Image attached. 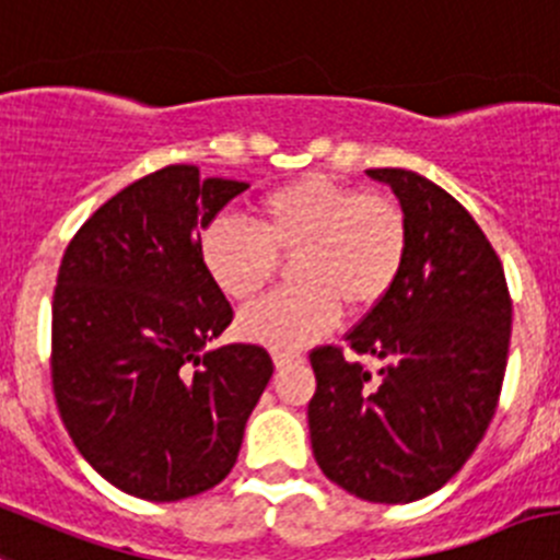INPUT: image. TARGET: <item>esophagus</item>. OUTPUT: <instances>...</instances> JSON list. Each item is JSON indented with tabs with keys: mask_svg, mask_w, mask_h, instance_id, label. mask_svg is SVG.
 Returning a JSON list of instances; mask_svg holds the SVG:
<instances>
[{
	"mask_svg": "<svg viewBox=\"0 0 560 560\" xmlns=\"http://www.w3.org/2000/svg\"><path fill=\"white\" fill-rule=\"evenodd\" d=\"M292 361H298V355H292V352H284V350H273V363H276V369L290 366Z\"/></svg>",
	"mask_w": 560,
	"mask_h": 560,
	"instance_id": "34e87169",
	"label": "esophagus"
}]
</instances>
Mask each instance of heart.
Instances as JSON below:
<instances>
[{
  "instance_id": "heart-1",
  "label": "heart",
  "mask_w": 560,
  "mask_h": 560,
  "mask_svg": "<svg viewBox=\"0 0 560 560\" xmlns=\"http://www.w3.org/2000/svg\"><path fill=\"white\" fill-rule=\"evenodd\" d=\"M292 252L290 276L301 284L241 314V334L273 350H298L328 330L339 303L363 312L383 301L405 262V213L385 194L306 175L265 194L252 224L226 219L202 241L205 268L235 301L257 298L273 279L276 254Z\"/></svg>"
}]
</instances>
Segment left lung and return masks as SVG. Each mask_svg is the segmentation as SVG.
<instances>
[{"label": "left lung", "mask_w": 560, "mask_h": 560, "mask_svg": "<svg viewBox=\"0 0 560 560\" xmlns=\"http://www.w3.org/2000/svg\"><path fill=\"white\" fill-rule=\"evenodd\" d=\"M366 175L399 199L407 252L345 341L383 363L372 372L341 347H314L308 435L319 470L341 490L410 503L468 463L495 416L512 298L495 248L452 194L407 170Z\"/></svg>", "instance_id": "left-lung-1"}]
</instances>
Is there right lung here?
Segmentation results:
<instances>
[{
	"label": "right lung",
	"instance_id": "obj_1",
	"mask_svg": "<svg viewBox=\"0 0 560 560\" xmlns=\"http://www.w3.org/2000/svg\"><path fill=\"white\" fill-rule=\"evenodd\" d=\"M248 183L164 166L108 199L65 248L51 303V385L81 457L117 490L166 503L235 468L273 361L205 345L232 323L202 230Z\"/></svg>",
	"mask_w": 560,
	"mask_h": 560
}]
</instances>
